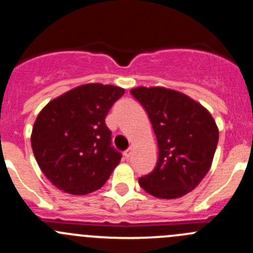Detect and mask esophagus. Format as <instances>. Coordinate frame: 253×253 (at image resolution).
<instances>
[{
  "label": "esophagus",
  "mask_w": 253,
  "mask_h": 253,
  "mask_svg": "<svg viewBox=\"0 0 253 253\" xmlns=\"http://www.w3.org/2000/svg\"><path fill=\"white\" fill-rule=\"evenodd\" d=\"M132 155V148H129V149H127L126 152L124 153V157L126 158V159H129V157Z\"/></svg>",
  "instance_id": "1"
}]
</instances>
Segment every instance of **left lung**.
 <instances>
[{
	"mask_svg": "<svg viewBox=\"0 0 253 253\" xmlns=\"http://www.w3.org/2000/svg\"><path fill=\"white\" fill-rule=\"evenodd\" d=\"M131 93L147 111L159 148L155 169L139 178V185L163 200L187 195L213 163L219 139L213 116L198 101L174 89L137 86Z\"/></svg>",
	"mask_w": 253,
	"mask_h": 253,
	"instance_id": "1",
	"label": "left lung"
}]
</instances>
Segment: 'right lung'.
Masks as SVG:
<instances>
[{
	"instance_id": "1",
	"label": "right lung",
	"mask_w": 253,
	"mask_h": 253,
	"mask_svg": "<svg viewBox=\"0 0 253 253\" xmlns=\"http://www.w3.org/2000/svg\"><path fill=\"white\" fill-rule=\"evenodd\" d=\"M125 94L121 86L86 83L48 101L33 126L38 165L58 190L75 196L99 190L121 154L110 145L105 117Z\"/></svg>"
}]
</instances>
